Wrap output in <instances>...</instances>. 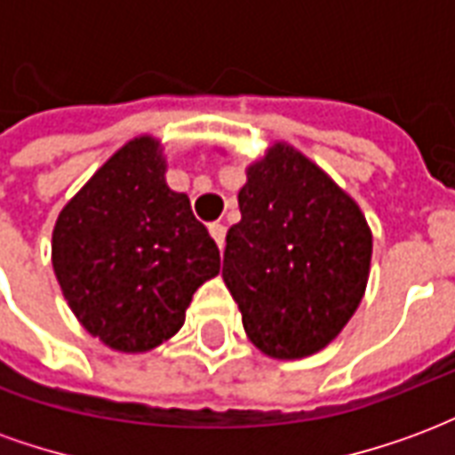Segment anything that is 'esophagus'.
<instances>
[{"label": "esophagus", "mask_w": 455, "mask_h": 455, "mask_svg": "<svg viewBox=\"0 0 455 455\" xmlns=\"http://www.w3.org/2000/svg\"><path fill=\"white\" fill-rule=\"evenodd\" d=\"M209 234H212V238L217 241L219 248H224V238H227V227H224L221 221H214V224H209Z\"/></svg>", "instance_id": "obj_1"}]
</instances>
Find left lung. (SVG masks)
Here are the masks:
<instances>
[{"label":"left lung","instance_id":"8db88e82","mask_svg":"<svg viewBox=\"0 0 455 455\" xmlns=\"http://www.w3.org/2000/svg\"><path fill=\"white\" fill-rule=\"evenodd\" d=\"M238 207L221 277L246 336L277 361L326 348L365 295L372 256L365 214L285 140L248 165Z\"/></svg>","mask_w":455,"mask_h":455}]
</instances>
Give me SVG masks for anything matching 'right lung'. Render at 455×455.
Listing matches in <instances>:
<instances>
[{
    "label": "right lung",
    "instance_id": "add662e5",
    "mask_svg": "<svg viewBox=\"0 0 455 455\" xmlns=\"http://www.w3.org/2000/svg\"><path fill=\"white\" fill-rule=\"evenodd\" d=\"M163 143H124L58 214V285L84 331L121 353L178 334L192 295L219 275V248L189 197L165 182Z\"/></svg>",
    "mask_w": 455,
    "mask_h": 455
}]
</instances>
